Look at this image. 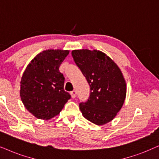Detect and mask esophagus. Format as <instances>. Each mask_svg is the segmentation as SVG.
Wrapping results in <instances>:
<instances>
[{
    "instance_id": "esophagus-1",
    "label": "esophagus",
    "mask_w": 159,
    "mask_h": 159,
    "mask_svg": "<svg viewBox=\"0 0 159 159\" xmlns=\"http://www.w3.org/2000/svg\"><path fill=\"white\" fill-rule=\"evenodd\" d=\"M70 94H71V97L72 98H75L76 97V92L75 91H72L70 92Z\"/></svg>"
}]
</instances>
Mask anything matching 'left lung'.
Returning a JSON list of instances; mask_svg holds the SVG:
<instances>
[{
	"label": "left lung",
	"instance_id": "left-lung-1",
	"mask_svg": "<svg viewBox=\"0 0 159 159\" xmlns=\"http://www.w3.org/2000/svg\"><path fill=\"white\" fill-rule=\"evenodd\" d=\"M72 56L90 87L88 100L79 103L82 114L98 125L107 123L121 109L125 98V81L120 68L100 51L75 50Z\"/></svg>",
	"mask_w": 159,
	"mask_h": 159
}]
</instances>
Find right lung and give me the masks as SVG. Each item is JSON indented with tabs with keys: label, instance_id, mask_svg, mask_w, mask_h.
Segmentation results:
<instances>
[{
	"label": "right lung",
	"instance_id": "right-lung-1",
	"mask_svg": "<svg viewBox=\"0 0 159 159\" xmlns=\"http://www.w3.org/2000/svg\"><path fill=\"white\" fill-rule=\"evenodd\" d=\"M69 51L48 50L27 66L20 82V98L28 111L38 119L57 115L71 96L64 89L65 78L59 72Z\"/></svg>",
	"mask_w": 159,
	"mask_h": 159
}]
</instances>
